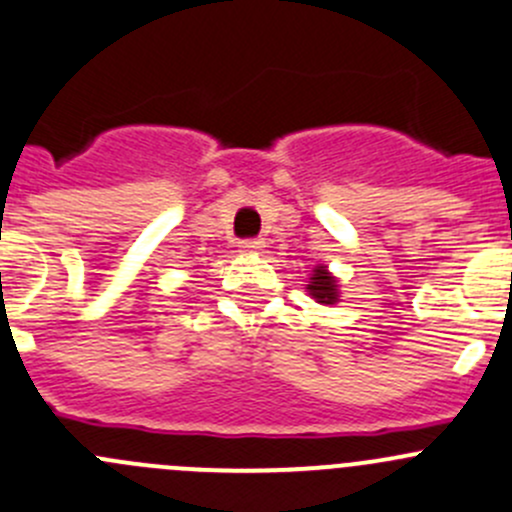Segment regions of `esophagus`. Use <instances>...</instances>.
<instances>
[{
  "instance_id": "1",
  "label": "esophagus",
  "mask_w": 512,
  "mask_h": 512,
  "mask_svg": "<svg viewBox=\"0 0 512 512\" xmlns=\"http://www.w3.org/2000/svg\"><path fill=\"white\" fill-rule=\"evenodd\" d=\"M237 247H240L242 255H257V252H262L265 242H262V240H242Z\"/></svg>"
}]
</instances>
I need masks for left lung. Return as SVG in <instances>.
Wrapping results in <instances>:
<instances>
[{
    "label": "left lung",
    "instance_id": "left-lung-1",
    "mask_svg": "<svg viewBox=\"0 0 512 512\" xmlns=\"http://www.w3.org/2000/svg\"><path fill=\"white\" fill-rule=\"evenodd\" d=\"M305 290L310 292L312 300H317L320 305H335L337 297H340V292H337V280L327 272L325 265H317L315 270H312L310 285H307Z\"/></svg>",
    "mask_w": 512,
    "mask_h": 512
}]
</instances>
